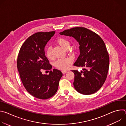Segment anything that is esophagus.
<instances>
[{
	"label": "esophagus",
	"mask_w": 126,
	"mask_h": 126,
	"mask_svg": "<svg viewBox=\"0 0 126 126\" xmlns=\"http://www.w3.org/2000/svg\"><path fill=\"white\" fill-rule=\"evenodd\" d=\"M67 72V71H66V70H62V73L63 74H65V73H66Z\"/></svg>",
	"instance_id": "obj_1"
}]
</instances>
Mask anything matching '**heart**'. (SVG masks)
I'll list each match as a JSON object with an SVG mask.
<instances>
[{
  "mask_svg": "<svg viewBox=\"0 0 126 126\" xmlns=\"http://www.w3.org/2000/svg\"><path fill=\"white\" fill-rule=\"evenodd\" d=\"M56 43L65 50L69 48L70 44L68 40L64 37H59L56 40ZM45 54L46 57L49 59L53 58L52 48L50 46H48L45 50ZM73 58L72 57H68L65 59L57 60L55 62V66L58 69L61 70L68 69L71 63L73 62Z\"/></svg>",
  "mask_w": 126,
  "mask_h": 126,
  "instance_id": "heart-1",
  "label": "heart"
}]
</instances>
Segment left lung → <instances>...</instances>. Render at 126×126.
<instances>
[{
	"instance_id": "1",
	"label": "left lung",
	"mask_w": 126,
	"mask_h": 126,
	"mask_svg": "<svg viewBox=\"0 0 126 126\" xmlns=\"http://www.w3.org/2000/svg\"><path fill=\"white\" fill-rule=\"evenodd\" d=\"M73 37L80 45V54L74 66L84 68L72 70L76 90L84 95L95 93L101 88L107 77L109 56L105 43L95 32L85 27H74L60 33Z\"/></svg>"
}]
</instances>
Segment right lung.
<instances>
[{"instance_id": "obj_1", "label": "right lung", "mask_w": 126, "mask_h": 126, "mask_svg": "<svg viewBox=\"0 0 126 126\" xmlns=\"http://www.w3.org/2000/svg\"><path fill=\"white\" fill-rule=\"evenodd\" d=\"M55 31L37 32L29 37L21 46L17 57V67L26 91L40 99H49L57 91L63 74L57 69L43 75L42 70H50L52 66L45 55L44 47Z\"/></svg>"}]
</instances>
